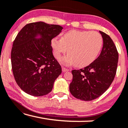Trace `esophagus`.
I'll list each match as a JSON object with an SVG mask.
<instances>
[{"mask_svg":"<svg viewBox=\"0 0 128 128\" xmlns=\"http://www.w3.org/2000/svg\"><path fill=\"white\" fill-rule=\"evenodd\" d=\"M67 71H69V69H66V68H65L62 67V72H67Z\"/></svg>","mask_w":128,"mask_h":128,"instance_id":"esophagus-1","label":"esophagus"}]
</instances>
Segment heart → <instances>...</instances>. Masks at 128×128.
Segmentation results:
<instances>
[{
    "label": "heart",
    "instance_id": "b5f03b06",
    "mask_svg": "<svg viewBox=\"0 0 128 128\" xmlns=\"http://www.w3.org/2000/svg\"><path fill=\"white\" fill-rule=\"evenodd\" d=\"M103 40L97 31L71 30L63 35L60 39L54 38L51 40L54 54L59 59L67 51L68 54L60 59L65 64L77 67H84L93 62L102 48Z\"/></svg>",
    "mask_w": 128,
    "mask_h": 128
}]
</instances>
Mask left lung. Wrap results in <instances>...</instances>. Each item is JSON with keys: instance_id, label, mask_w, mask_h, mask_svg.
<instances>
[{"instance_id": "1", "label": "left lung", "mask_w": 128, "mask_h": 128, "mask_svg": "<svg viewBox=\"0 0 128 128\" xmlns=\"http://www.w3.org/2000/svg\"><path fill=\"white\" fill-rule=\"evenodd\" d=\"M100 33L103 46L99 56L83 69L72 71L70 92L81 100L92 101L99 97L109 88L116 74L118 62L116 46L108 35L101 31Z\"/></svg>"}]
</instances>
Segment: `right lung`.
Returning a JSON list of instances; mask_svg holds the SVG:
<instances>
[{"label":"right lung","mask_w":128,"mask_h":128,"mask_svg":"<svg viewBox=\"0 0 128 128\" xmlns=\"http://www.w3.org/2000/svg\"><path fill=\"white\" fill-rule=\"evenodd\" d=\"M62 29L43 22H31L15 38L11 52L12 70L17 84L28 94L40 97L48 94L62 73L50 45Z\"/></svg>","instance_id":"add662e5"}]
</instances>
